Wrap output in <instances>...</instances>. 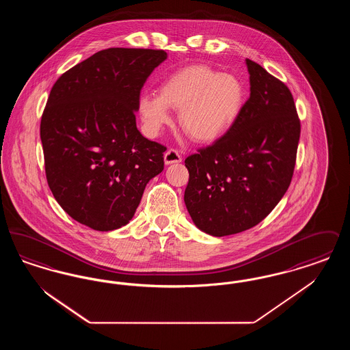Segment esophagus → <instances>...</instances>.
<instances>
[{
	"instance_id": "1",
	"label": "esophagus",
	"mask_w": 350,
	"mask_h": 350,
	"mask_svg": "<svg viewBox=\"0 0 350 350\" xmlns=\"http://www.w3.org/2000/svg\"><path fill=\"white\" fill-rule=\"evenodd\" d=\"M181 160H183V157H181V154L178 153V150H173V148L167 150V152H165V154H164V161H165L167 165L176 164V163H181Z\"/></svg>"
}]
</instances>
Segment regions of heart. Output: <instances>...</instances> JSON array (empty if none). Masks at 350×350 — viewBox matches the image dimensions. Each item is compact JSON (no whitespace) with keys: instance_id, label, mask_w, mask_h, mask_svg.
Segmentation results:
<instances>
[{"instance_id":"heart-1","label":"heart","mask_w":350,"mask_h":350,"mask_svg":"<svg viewBox=\"0 0 350 350\" xmlns=\"http://www.w3.org/2000/svg\"><path fill=\"white\" fill-rule=\"evenodd\" d=\"M244 100L245 88L237 76L200 66L170 76L160 96L143 94L139 111L147 130L156 135L172 122L170 109L180 110L183 131L198 143H211L232 127Z\"/></svg>"}]
</instances>
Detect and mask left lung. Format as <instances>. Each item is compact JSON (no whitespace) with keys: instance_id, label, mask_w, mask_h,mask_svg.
<instances>
[{"instance_id":"1","label":"left lung","mask_w":350,"mask_h":350,"mask_svg":"<svg viewBox=\"0 0 350 350\" xmlns=\"http://www.w3.org/2000/svg\"><path fill=\"white\" fill-rule=\"evenodd\" d=\"M250 94L232 127L189 156L185 204L200 231L228 236L257 226L288 189L300 122L288 88L245 60Z\"/></svg>"}]
</instances>
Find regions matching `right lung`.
Returning <instances> with one entry per match:
<instances>
[{
	"label": "right lung",
	"instance_id": "obj_1",
	"mask_svg": "<svg viewBox=\"0 0 350 350\" xmlns=\"http://www.w3.org/2000/svg\"><path fill=\"white\" fill-rule=\"evenodd\" d=\"M167 55L107 49L59 77L40 122L51 191L68 215L96 231L126 226L167 148L136 127L140 90Z\"/></svg>",
	"mask_w": 350,
	"mask_h": 350
}]
</instances>
